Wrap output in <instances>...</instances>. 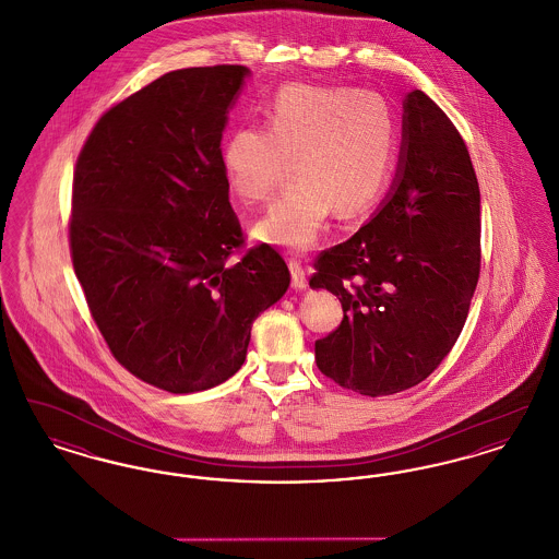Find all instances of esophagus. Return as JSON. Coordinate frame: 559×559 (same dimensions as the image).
Returning a JSON list of instances; mask_svg holds the SVG:
<instances>
[{"label": "esophagus", "mask_w": 559, "mask_h": 559, "mask_svg": "<svg viewBox=\"0 0 559 559\" xmlns=\"http://www.w3.org/2000/svg\"><path fill=\"white\" fill-rule=\"evenodd\" d=\"M289 270H292V285L295 289L304 292L308 289V274L304 266L297 262V260H289Z\"/></svg>", "instance_id": "esophagus-1"}]
</instances>
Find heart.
<instances>
[{"mask_svg": "<svg viewBox=\"0 0 559 559\" xmlns=\"http://www.w3.org/2000/svg\"><path fill=\"white\" fill-rule=\"evenodd\" d=\"M399 128L388 100L369 90L287 85L270 103L266 130L237 128L219 148L226 187L247 205L264 203L295 163L299 187L253 226V237L287 251L317 245L333 210L358 215L390 185Z\"/></svg>", "mask_w": 559, "mask_h": 559, "instance_id": "b5f03b06", "label": "heart"}]
</instances>
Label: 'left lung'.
Here are the masks:
<instances>
[{
    "label": "left lung",
    "mask_w": 559,
    "mask_h": 559,
    "mask_svg": "<svg viewBox=\"0 0 559 559\" xmlns=\"http://www.w3.org/2000/svg\"><path fill=\"white\" fill-rule=\"evenodd\" d=\"M399 167L371 219L320 253L312 289L340 297L344 320L317 365L342 388L390 396L444 360L479 276V187L467 146L421 90L402 103Z\"/></svg>",
    "instance_id": "8db88e82"
}]
</instances>
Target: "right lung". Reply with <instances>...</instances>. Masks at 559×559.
I'll use <instances>...</instances> for the list:
<instances>
[{
  "label": "right lung",
  "instance_id": "add662e5",
  "mask_svg": "<svg viewBox=\"0 0 559 559\" xmlns=\"http://www.w3.org/2000/svg\"><path fill=\"white\" fill-rule=\"evenodd\" d=\"M251 75L240 64L165 73L110 108L73 178L71 255L112 356L171 394L239 371L251 324L289 289L267 245H242L222 174L228 110Z\"/></svg>",
  "mask_w": 559,
  "mask_h": 559
}]
</instances>
